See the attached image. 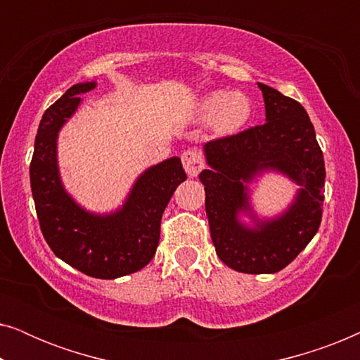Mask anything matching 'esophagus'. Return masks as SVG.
<instances>
[{"instance_id":"esophagus-1","label":"esophagus","mask_w":360,"mask_h":360,"mask_svg":"<svg viewBox=\"0 0 360 360\" xmlns=\"http://www.w3.org/2000/svg\"><path fill=\"white\" fill-rule=\"evenodd\" d=\"M181 162H184L185 172L188 174V176H196L205 167L203 157L196 150H185L184 155H181Z\"/></svg>"}]
</instances>
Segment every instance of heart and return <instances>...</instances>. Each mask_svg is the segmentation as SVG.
<instances>
[{
  "label": "heart",
  "mask_w": 360,
  "mask_h": 360,
  "mask_svg": "<svg viewBox=\"0 0 360 360\" xmlns=\"http://www.w3.org/2000/svg\"><path fill=\"white\" fill-rule=\"evenodd\" d=\"M250 105L240 93L213 91L203 96L196 105L195 117L200 122H211L219 132H233L248 121Z\"/></svg>",
  "instance_id": "obj_1"
}]
</instances>
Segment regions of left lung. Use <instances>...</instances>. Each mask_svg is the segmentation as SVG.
Masks as SVG:
<instances>
[{
    "instance_id": "1",
    "label": "left lung",
    "mask_w": 360,
    "mask_h": 360,
    "mask_svg": "<svg viewBox=\"0 0 360 360\" xmlns=\"http://www.w3.org/2000/svg\"><path fill=\"white\" fill-rule=\"evenodd\" d=\"M257 85L265 103V122L206 142L208 169L200 180L218 257L243 274H275L318 233L326 170L304 108L272 86ZM270 171L287 176L299 190L287 210L260 219L250 201L248 185ZM243 215L249 224L240 219Z\"/></svg>"
}]
</instances>
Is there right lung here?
<instances>
[{
	"instance_id": "1",
	"label": "right lung",
	"mask_w": 360,
	"mask_h": 360,
	"mask_svg": "<svg viewBox=\"0 0 360 360\" xmlns=\"http://www.w3.org/2000/svg\"><path fill=\"white\" fill-rule=\"evenodd\" d=\"M93 88L96 82L77 83L44 112L29 174L39 224L52 252L93 278L112 280L137 272L154 257L162 214L186 174L179 157H170L142 172L111 213L78 205L62 184L57 139L80 106L78 95Z\"/></svg>"
}]
</instances>
